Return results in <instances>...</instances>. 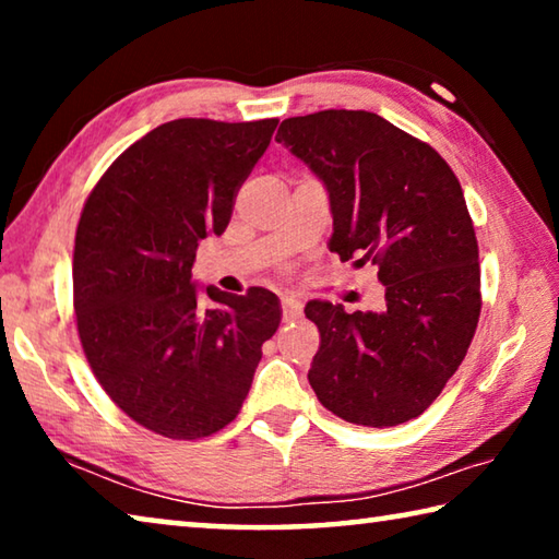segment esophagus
<instances>
[{"label": "esophagus", "instance_id": "obj_1", "mask_svg": "<svg viewBox=\"0 0 559 559\" xmlns=\"http://www.w3.org/2000/svg\"><path fill=\"white\" fill-rule=\"evenodd\" d=\"M281 308H283V320H286V323H290V320L300 318V310H302V306H300V300H298V298H293V296H283V300H281Z\"/></svg>", "mask_w": 559, "mask_h": 559}]
</instances>
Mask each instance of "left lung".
<instances>
[{"label": "left lung", "mask_w": 559, "mask_h": 559, "mask_svg": "<svg viewBox=\"0 0 559 559\" xmlns=\"http://www.w3.org/2000/svg\"><path fill=\"white\" fill-rule=\"evenodd\" d=\"M276 140L323 179L330 251L372 263L384 286L380 313L308 302L320 333L308 382L357 427L409 421L459 370L480 316L478 241L459 179L431 145L367 110L288 118Z\"/></svg>", "instance_id": "left-lung-1"}]
</instances>
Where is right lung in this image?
I'll return each instance as SVG.
<instances>
[{
  "label": "right lung",
  "mask_w": 559,
  "mask_h": 559,
  "mask_svg": "<svg viewBox=\"0 0 559 559\" xmlns=\"http://www.w3.org/2000/svg\"><path fill=\"white\" fill-rule=\"evenodd\" d=\"M278 120L179 118L132 143L83 204L73 308L103 390L167 439L212 437L236 419L261 345L276 333V293L192 283L197 246L222 236L234 200Z\"/></svg>",
  "instance_id": "obj_1"
}]
</instances>
